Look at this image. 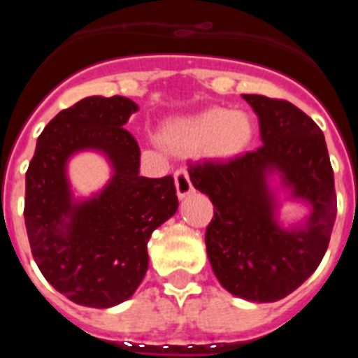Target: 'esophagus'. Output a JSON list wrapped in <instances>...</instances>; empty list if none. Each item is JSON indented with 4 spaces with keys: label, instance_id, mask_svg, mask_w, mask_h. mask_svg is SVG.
Here are the masks:
<instances>
[{
    "label": "esophagus",
    "instance_id": "esophagus-1",
    "mask_svg": "<svg viewBox=\"0 0 358 358\" xmlns=\"http://www.w3.org/2000/svg\"><path fill=\"white\" fill-rule=\"evenodd\" d=\"M173 177H176L177 197L185 199L186 195H189V194H192V192H194V185H192V181H189L188 170H186L185 166H181V169H177L176 173H173Z\"/></svg>",
    "mask_w": 358,
    "mask_h": 358
}]
</instances>
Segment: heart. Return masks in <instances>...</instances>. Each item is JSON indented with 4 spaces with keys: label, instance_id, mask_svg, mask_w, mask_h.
I'll return each instance as SVG.
<instances>
[{
    "label": "heart",
    "instance_id": "heart-1",
    "mask_svg": "<svg viewBox=\"0 0 358 358\" xmlns=\"http://www.w3.org/2000/svg\"><path fill=\"white\" fill-rule=\"evenodd\" d=\"M252 136V120L248 113L213 107L188 118L166 123L163 141L179 154H192L206 147L217 157L235 156L248 147Z\"/></svg>",
    "mask_w": 358,
    "mask_h": 358
}]
</instances>
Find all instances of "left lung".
I'll return each instance as SVG.
<instances>
[{
  "mask_svg": "<svg viewBox=\"0 0 358 358\" xmlns=\"http://www.w3.org/2000/svg\"><path fill=\"white\" fill-rule=\"evenodd\" d=\"M260 123L262 147L227 161L189 164L195 188L211 199L206 251L220 285L233 296L273 303L314 273L328 249L337 215L334 170L314 120L294 103L243 94ZM278 171L293 198L313 206L299 228L275 222L266 176Z\"/></svg>",
  "mask_w": 358,
  "mask_h": 358,
  "instance_id": "left-lung-1",
  "label": "left lung"
}]
</instances>
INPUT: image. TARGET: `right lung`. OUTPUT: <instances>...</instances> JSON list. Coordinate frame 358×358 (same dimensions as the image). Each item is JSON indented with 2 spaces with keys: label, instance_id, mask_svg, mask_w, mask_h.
<instances>
[{
  "label": "right lung",
  "instance_id": "right-lung-1",
  "mask_svg": "<svg viewBox=\"0 0 358 358\" xmlns=\"http://www.w3.org/2000/svg\"><path fill=\"white\" fill-rule=\"evenodd\" d=\"M136 110L125 96L84 98L44 127L28 164L31 255L50 285L77 305L109 308L129 299L147 273L152 231L179 206L172 176H140V147L123 127ZM87 148L106 154L113 177L100 194L73 201L65 164Z\"/></svg>",
  "mask_w": 358,
  "mask_h": 358
}]
</instances>
